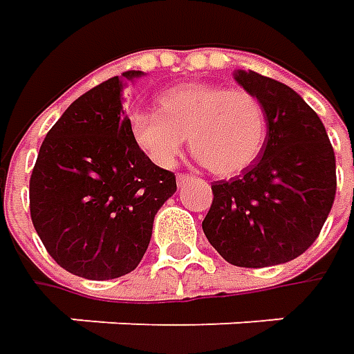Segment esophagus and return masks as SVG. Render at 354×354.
<instances>
[{
	"label": "esophagus",
	"instance_id": "esophagus-1",
	"mask_svg": "<svg viewBox=\"0 0 354 354\" xmlns=\"http://www.w3.org/2000/svg\"><path fill=\"white\" fill-rule=\"evenodd\" d=\"M189 179H193V177L189 175V173H177V183H179V185H185L187 181H189Z\"/></svg>",
	"mask_w": 354,
	"mask_h": 354
}]
</instances>
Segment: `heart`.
Here are the masks:
<instances>
[{
	"mask_svg": "<svg viewBox=\"0 0 354 354\" xmlns=\"http://www.w3.org/2000/svg\"><path fill=\"white\" fill-rule=\"evenodd\" d=\"M159 112L129 116V136L159 167H173L185 140L212 175L230 177L246 169L266 142V112L246 88L185 82L157 100Z\"/></svg>",
	"mask_w": 354,
	"mask_h": 354,
	"instance_id": "1",
	"label": "heart"
}]
</instances>
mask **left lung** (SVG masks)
I'll use <instances>...</instances> for the list:
<instances>
[{"label":"left lung","instance_id":"1","mask_svg":"<svg viewBox=\"0 0 354 354\" xmlns=\"http://www.w3.org/2000/svg\"><path fill=\"white\" fill-rule=\"evenodd\" d=\"M234 78L260 98L268 133L254 165L212 183L203 230L228 264H283L315 242L333 207V145L319 116L290 86L254 71Z\"/></svg>","mask_w":354,"mask_h":354}]
</instances>
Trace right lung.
<instances>
[{"mask_svg":"<svg viewBox=\"0 0 354 354\" xmlns=\"http://www.w3.org/2000/svg\"><path fill=\"white\" fill-rule=\"evenodd\" d=\"M108 78L71 104L48 129L29 181V209L47 252L86 279L126 276L142 262L153 218L177 191L175 173L133 143L122 80Z\"/></svg>","mask_w":354,"mask_h":354,"instance_id":"right-lung-1","label":"right lung"}]
</instances>
